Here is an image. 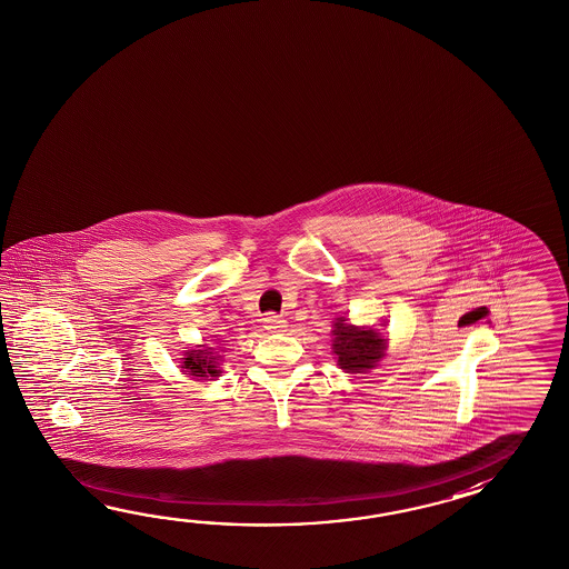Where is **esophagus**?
<instances>
[{
	"instance_id": "1",
	"label": "esophagus",
	"mask_w": 569,
	"mask_h": 569,
	"mask_svg": "<svg viewBox=\"0 0 569 569\" xmlns=\"http://www.w3.org/2000/svg\"><path fill=\"white\" fill-rule=\"evenodd\" d=\"M262 321H264V327H267L268 331H282L287 327V321L274 313H268Z\"/></svg>"
}]
</instances>
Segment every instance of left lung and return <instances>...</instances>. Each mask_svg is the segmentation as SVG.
Wrapping results in <instances>:
<instances>
[{"label": "left lung", "mask_w": 569, "mask_h": 569, "mask_svg": "<svg viewBox=\"0 0 569 569\" xmlns=\"http://www.w3.org/2000/svg\"><path fill=\"white\" fill-rule=\"evenodd\" d=\"M387 339L375 329L343 323L338 319L333 326V353L338 356L339 368L346 372H366L375 368L380 358H385Z\"/></svg>", "instance_id": "1"}]
</instances>
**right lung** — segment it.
Wrapping results in <instances>:
<instances>
[{"mask_svg": "<svg viewBox=\"0 0 569 569\" xmlns=\"http://www.w3.org/2000/svg\"><path fill=\"white\" fill-rule=\"evenodd\" d=\"M182 368L187 372H191V376H219L218 370V358L213 356L211 348L207 350H189L187 351V358H182Z\"/></svg>", "mask_w": 569, "mask_h": 569, "instance_id": "right-lung-1", "label": "right lung"}]
</instances>
